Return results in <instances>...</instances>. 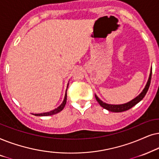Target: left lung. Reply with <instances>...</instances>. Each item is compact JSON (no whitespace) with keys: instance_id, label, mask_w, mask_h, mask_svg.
Listing matches in <instances>:
<instances>
[{"instance_id":"left-lung-1","label":"left lung","mask_w":159,"mask_h":159,"mask_svg":"<svg viewBox=\"0 0 159 159\" xmlns=\"http://www.w3.org/2000/svg\"><path fill=\"white\" fill-rule=\"evenodd\" d=\"M151 75H152V68L151 69V73H150L148 80L147 84L145 86V88L143 89V90L142 91V92L139 94L138 96H137L135 98H134L132 100L128 102L124 103V104H120V105H111V104H107V103L104 102L103 101H102L96 94H94L95 98H96L97 101L98 102V103L103 108L107 110V111L114 112V113H120V112L126 111H128L129 109L132 108V107H134L135 105H137V103L139 102L142 99L144 98V97L145 96L146 93H147L150 84H151Z\"/></svg>"}]
</instances>
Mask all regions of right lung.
I'll use <instances>...</instances> for the list:
<instances>
[{
  "label": "right lung",
  "instance_id": "obj_1",
  "mask_svg": "<svg viewBox=\"0 0 159 159\" xmlns=\"http://www.w3.org/2000/svg\"><path fill=\"white\" fill-rule=\"evenodd\" d=\"M68 85H69V83L67 84V87H68ZM67 89H66V92H65V94L64 100H63L62 104H61L58 107H57V108L53 110V111H51L49 112H46V113H32V114H33V115H34V116H52V115H54V114L60 113V111H62L63 108H64L65 106V104H66V102H67Z\"/></svg>",
  "mask_w": 159,
  "mask_h": 159
}]
</instances>
